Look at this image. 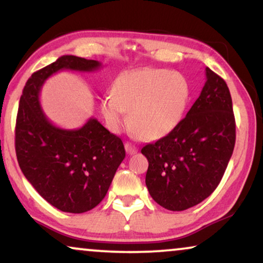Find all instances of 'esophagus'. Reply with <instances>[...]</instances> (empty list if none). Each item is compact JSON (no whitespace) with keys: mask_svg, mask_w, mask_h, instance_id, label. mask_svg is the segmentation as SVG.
Here are the masks:
<instances>
[{"mask_svg":"<svg viewBox=\"0 0 263 263\" xmlns=\"http://www.w3.org/2000/svg\"><path fill=\"white\" fill-rule=\"evenodd\" d=\"M124 148H125V152H127L128 154H135L136 152H138V147L132 145L130 142H125L124 143Z\"/></svg>","mask_w":263,"mask_h":263,"instance_id":"34e87169","label":"esophagus"}]
</instances>
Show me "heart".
<instances>
[{
  "mask_svg": "<svg viewBox=\"0 0 263 263\" xmlns=\"http://www.w3.org/2000/svg\"><path fill=\"white\" fill-rule=\"evenodd\" d=\"M189 99V82L181 73L141 68L117 79L114 92L103 97L100 111L115 134L129 124L138 136L157 140L179 124Z\"/></svg>",
  "mask_w": 263,
  "mask_h": 263,
  "instance_id": "1",
  "label": "heart"
}]
</instances>
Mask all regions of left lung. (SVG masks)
Here are the masks:
<instances>
[{"label":"left lung","instance_id":"left-lung-1","mask_svg":"<svg viewBox=\"0 0 263 263\" xmlns=\"http://www.w3.org/2000/svg\"><path fill=\"white\" fill-rule=\"evenodd\" d=\"M207 81L186 116L166 136L148 143L149 195L168 211H184L214 192L236 142L232 99L222 79L206 68Z\"/></svg>","mask_w":263,"mask_h":263}]
</instances>
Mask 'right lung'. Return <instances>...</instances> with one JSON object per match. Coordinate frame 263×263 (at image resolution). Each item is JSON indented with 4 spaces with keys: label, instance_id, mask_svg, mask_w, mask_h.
Wrapping results in <instances>:
<instances>
[{
    "label": "right lung",
    "instance_id": "add662e5",
    "mask_svg": "<svg viewBox=\"0 0 263 263\" xmlns=\"http://www.w3.org/2000/svg\"><path fill=\"white\" fill-rule=\"evenodd\" d=\"M100 67L95 60L61 56L32 74L19 103L15 127L19 166L43 199L68 213H84L100 203L124 159V146L93 117L79 129L56 127L43 111L39 93L57 71L92 73Z\"/></svg>",
    "mask_w": 263,
    "mask_h": 263
}]
</instances>
